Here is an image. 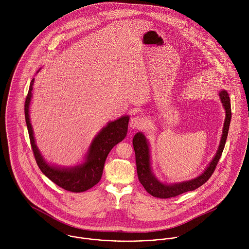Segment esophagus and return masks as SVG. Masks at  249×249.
<instances>
[{
    "instance_id": "34e87169",
    "label": "esophagus",
    "mask_w": 249,
    "mask_h": 249,
    "mask_svg": "<svg viewBox=\"0 0 249 249\" xmlns=\"http://www.w3.org/2000/svg\"><path fill=\"white\" fill-rule=\"evenodd\" d=\"M144 119L140 116H135L133 118H131L130 122H129V126L133 129L136 128H141L144 125Z\"/></svg>"
}]
</instances>
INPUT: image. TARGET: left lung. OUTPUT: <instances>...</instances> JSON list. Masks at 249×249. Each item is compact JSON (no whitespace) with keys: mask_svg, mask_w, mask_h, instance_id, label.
Wrapping results in <instances>:
<instances>
[{"mask_svg":"<svg viewBox=\"0 0 249 249\" xmlns=\"http://www.w3.org/2000/svg\"><path fill=\"white\" fill-rule=\"evenodd\" d=\"M218 96L222 104V107L225 110V119H224V124L222 128V134L220 137L217 150L213 159L208 164L207 168L201 173V175H199L196 178L187 180V181L173 183V184H170V183L168 184L160 181L155 177L151 169V158H150V147H149L150 144L148 140L146 139V137L142 132H137L134 135L132 142L135 150L138 178L143 186V188L145 189V191L149 195L159 198L174 197L183 193L197 189L211 178L216 167V164L221 156V153L223 151L225 142L227 139V135H228L229 125L231 122V115H232L230 98L227 91L226 90L219 91Z\"/></svg>","mask_w":249,"mask_h":249,"instance_id":"obj_1","label":"left lung"}]
</instances>
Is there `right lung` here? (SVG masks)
<instances>
[{
  "label": "right lung",
  "mask_w": 249,
  "mask_h": 249,
  "mask_svg": "<svg viewBox=\"0 0 249 249\" xmlns=\"http://www.w3.org/2000/svg\"><path fill=\"white\" fill-rule=\"evenodd\" d=\"M40 70L41 68L37 72ZM34 82L35 78L30 84L29 93L25 102V118L36 163L47 178L62 189L72 193L85 192L101 180L108 153L118 142H122L125 138L129 116L124 115L115 121L108 122L107 125L92 140L81 163L71 167L52 165L45 160L36 144L31 123L30 107L33 99Z\"/></svg>",
  "instance_id": "obj_1"
}]
</instances>
